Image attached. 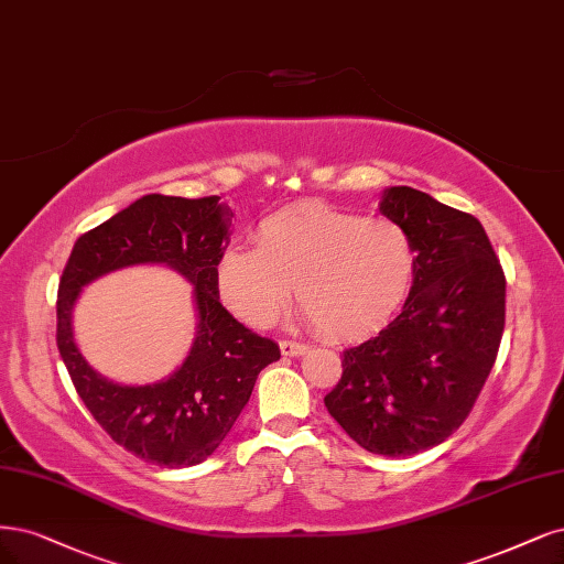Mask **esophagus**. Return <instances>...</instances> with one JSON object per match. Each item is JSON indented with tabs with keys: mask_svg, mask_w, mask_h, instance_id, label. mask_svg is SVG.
<instances>
[{
	"mask_svg": "<svg viewBox=\"0 0 564 564\" xmlns=\"http://www.w3.org/2000/svg\"><path fill=\"white\" fill-rule=\"evenodd\" d=\"M280 349L284 357H301L307 352V345L296 343V340H280Z\"/></svg>",
	"mask_w": 564,
	"mask_h": 564,
	"instance_id": "esophagus-1",
	"label": "esophagus"
}]
</instances>
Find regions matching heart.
I'll list each match as a JSON object with an SVG mask.
<instances>
[{"label":"heart","mask_w":564,"mask_h":564,"mask_svg":"<svg viewBox=\"0 0 564 564\" xmlns=\"http://www.w3.org/2000/svg\"><path fill=\"white\" fill-rule=\"evenodd\" d=\"M415 275L417 249L403 224L322 203L265 217L254 247L230 245L215 265L221 303L245 324H273L294 286L317 332L336 340L368 336L390 322Z\"/></svg>","instance_id":"b5f03b06"}]
</instances>
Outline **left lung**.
Instances as JSON below:
<instances>
[{"label": "left lung", "mask_w": 564, "mask_h": 564, "mask_svg": "<svg viewBox=\"0 0 564 564\" xmlns=\"http://www.w3.org/2000/svg\"><path fill=\"white\" fill-rule=\"evenodd\" d=\"M378 207L411 232L415 284L394 322L345 349L324 405L364 451L408 457L467 420L497 359L507 280L476 217L411 186L384 188Z\"/></svg>", "instance_id": "8db88e82"}]
</instances>
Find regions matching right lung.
Returning <instances> with one entry per match:
<instances>
[{"mask_svg": "<svg viewBox=\"0 0 564 564\" xmlns=\"http://www.w3.org/2000/svg\"><path fill=\"white\" fill-rule=\"evenodd\" d=\"M232 209L219 196L149 193L74 242L57 286V349L90 415L132 455L180 469L215 453L247 405L259 373L280 359L219 303L215 265L230 240ZM130 264H167L194 286L197 338L177 372L149 386L97 375L73 340V305L86 283Z\"/></svg>", "mask_w": 564, "mask_h": 564, "instance_id": "right-lung-1", "label": "right lung"}]
</instances>
